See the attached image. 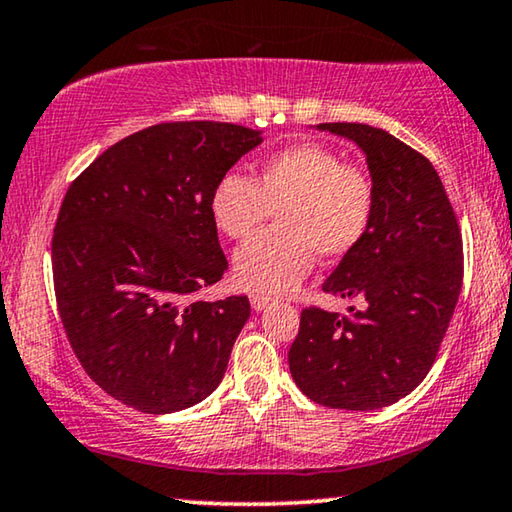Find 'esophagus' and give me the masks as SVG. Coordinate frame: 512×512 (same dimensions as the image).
<instances>
[{"mask_svg": "<svg viewBox=\"0 0 512 512\" xmlns=\"http://www.w3.org/2000/svg\"><path fill=\"white\" fill-rule=\"evenodd\" d=\"M273 299L269 294H259V292H253L250 294V305H253L255 310H264L266 305H269Z\"/></svg>", "mask_w": 512, "mask_h": 512, "instance_id": "esophagus-1", "label": "esophagus"}]
</instances>
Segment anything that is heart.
I'll return each instance as SVG.
<instances>
[{
    "mask_svg": "<svg viewBox=\"0 0 512 512\" xmlns=\"http://www.w3.org/2000/svg\"><path fill=\"white\" fill-rule=\"evenodd\" d=\"M271 211L278 230L255 234L234 253V278L262 294H285L308 276L315 253L345 257L375 216V183L322 144H294L264 160L259 177L230 170L216 181L209 213L218 232L246 239Z\"/></svg>",
    "mask_w": 512,
    "mask_h": 512,
    "instance_id": "heart-1",
    "label": "heart"
}]
</instances>
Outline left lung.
<instances>
[{
    "instance_id": "obj_1",
    "label": "left lung",
    "mask_w": 512,
    "mask_h": 512,
    "mask_svg": "<svg viewBox=\"0 0 512 512\" xmlns=\"http://www.w3.org/2000/svg\"><path fill=\"white\" fill-rule=\"evenodd\" d=\"M363 149L375 216L322 289L361 299L352 315L310 305L289 372L312 402L368 411L409 395L430 372L462 289V234L430 160L365 124H319Z\"/></svg>"
}]
</instances>
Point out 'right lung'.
I'll list each match as a JSON object with an SVG mask.
<instances>
[{"label": "right lung", "mask_w": 512, "mask_h": 512, "mask_svg": "<svg viewBox=\"0 0 512 512\" xmlns=\"http://www.w3.org/2000/svg\"><path fill=\"white\" fill-rule=\"evenodd\" d=\"M259 142L223 121L156 124L68 186L52 236L57 310L82 368L114 400L172 414L218 388L248 296H190L227 271L211 190Z\"/></svg>", "instance_id": "add662e5"}]
</instances>
